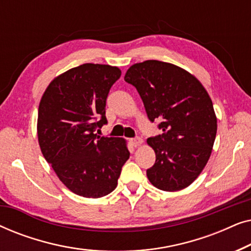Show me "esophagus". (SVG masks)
Masks as SVG:
<instances>
[{"label":"esophagus","mask_w":251,"mask_h":251,"mask_svg":"<svg viewBox=\"0 0 251 251\" xmlns=\"http://www.w3.org/2000/svg\"><path fill=\"white\" fill-rule=\"evenodd\" d=\"M130 142H131V144H132V146H133V147H137V146L142 145L143 139H142V138H139V137H136V138H132L131 140H130Z\"/></svg>","instance_id":"esophagus-1"}]
</instances>
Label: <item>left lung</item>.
<instances>
[{"label": "left lung", "mask_w": 251, "mask_h": 251, "mask_svg": "<svg viewBox=\"0 0 251 251\" xmlns=\"http://www.w3.org/2000/svg\"><path fill=\"white\" fill-rule=\"evenodd\" d=\"M125 81L137 89L150 121H160L162 130L147 139L156 155L147 178L162 191L187 187L207 164L217 132L208 92L188 72L159 60L132 65Z\"/></svg>", "instance_id": "left-lung-1"}]
</instances>
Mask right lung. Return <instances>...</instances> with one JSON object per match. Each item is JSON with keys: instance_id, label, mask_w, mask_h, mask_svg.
Returning <instances> with one entry per match:
<instances>
[{"instance_id": "add662e5", "label": "right lung", "mask_w": 251, "mask_h": 251, "mask_svg": "<svg viewBox=\"0 0 251 251\" xmlns=\"http://www.w3.org/2000/svg\"><path fill=\"white\" fill-rule=\"evenodd\" d=\"M118 67L83 64L54 78L39 106L37 137L44 159L65 186L84 198L115 190L130 152L116 137L99 136Z\"/></svg>"}]
</instances>
